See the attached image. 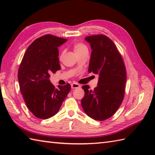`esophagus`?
I'll use <instances>...</instances> for the list:
<instances>
[{
	"label": "esophagus",
	"instance_id": "1",
	"mask_svg": "<svg viewBox=\"0 0 155 155\" xmlns=\"http://www.w3.org/2000/svg\"><path fill=\"white\" fill-rule=\"evenodd\" d=\"M79 87H81V85L79 84L72 83L71 84V88H79Z\"/></svg>",
	"mask_w": 155,
	"mask_h": 155
}]
</instances>
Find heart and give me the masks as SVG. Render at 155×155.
<instances>
[{
    "mask_svg": "<svg viewBox=\"0 0 155 155\" xmlns=\"http://www.w3.org/2000/svg\"><path fill=\"white\" fill-rule=\"evenodd\" d=\"M72 48H73V51L77 56L79 55L83 52H88V48L87 47L86 45H84L83 43H80V42H77V43H74L72 46ZM64 55V52H62L61 53V57H62V56Z\"/></svg>",
    "mask_w": 155,
    "mask_h": 155,
    "instance_id": "1",
    "label": "heart"
}]
</instances>
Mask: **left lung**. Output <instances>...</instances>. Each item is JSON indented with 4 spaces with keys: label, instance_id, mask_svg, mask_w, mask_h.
Returning <instances> with one entry per match:
<instances>
[{
    "label": "left lung",
    "instance_id": "obj_1",
    "mask_svg": "<svg viewBox=\"0 0 155 155\" xmlns=\"http://www.w3.org/2000/svg\"><path fill=\"white\" fill-rule=\"evenodd\" d=\"M92 49L88 72L98 75L97 87L88 90L82 87L84 97L81 105L84 113L95 120H104L116 113L123 101L126 69L123 58L114 42L103 35L84 38Z\"/></svg>",
    "mask_w": 155,
    "mask_h": 155
}]
</instances>
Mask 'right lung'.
Here are the masks:
<instances>
[{"instance_id":"obj_1","label":"right lung","mask_w":155,"mask_h":155,"mask_svg":"<svg viewBox=\"0 0 155 155\" xmlns=\"http://www.w3.org/2000/svg\"><path fill=\"white\" fill-rule=\"evenodd\" d=\"M67 41L51 35L36 39L20 65V89L28 110L38 118L54 116L71 90L68 83L56 88L49 80L51 73L61 69L58 47Z\"/></svg>"}]
</instances>
